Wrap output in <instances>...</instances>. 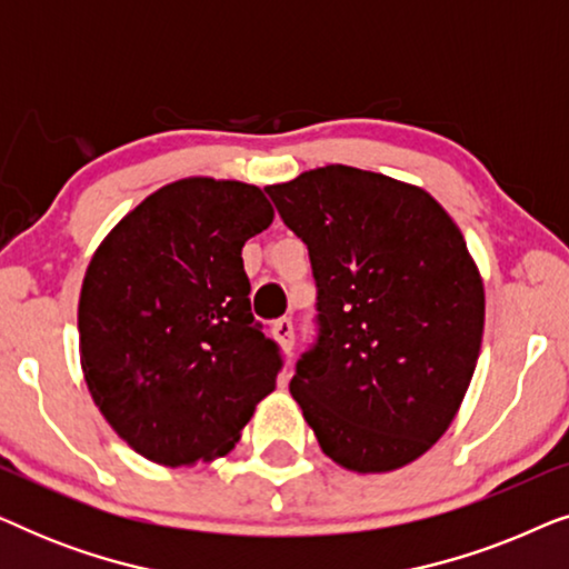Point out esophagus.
I'll return each instance as SVG.
<instances>
[{"label": "esophagus", "instance_id": "1", "mask_svg": "<svg viewBox=\"0 0 569 569\" xmlns=\"http://www.w3.org/2000/svg\"><path fill=\"white\" fill-rule=\"evenodd\" d=\"M274 337L279 341V347H282L287 355H290L292 352V345H295L292 318H279V321H274Z\"/></svg>", "mask_w": 569, "mask_h": 569}]
</instances>
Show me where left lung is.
<instances>
[{
	"label": "left lung",
	"mask_w": 569,
	"mask_h": 569,
	"mask_svg": "<svg viewBox=\"0 0 569 569\" xmlns=\"http://www.w3.org/2000/svg\"><path fill=\"white\" fill-rule=\"evenodd\" d=\"M308 246L318 345L290 393L341 469L386 473L425 456L453 422L477 370L485 282L438 199L349 166L267 186Z\"/></svg>",
	"instance_id": "1"
}]
</instances>
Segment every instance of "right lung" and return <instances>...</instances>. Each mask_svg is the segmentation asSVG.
I'll return each mask as SVG.
<instances>
[{
	"instance_id": "right-lung-1",
	"label": "right lung",
	"mask_w": 569,
	"mask_h": 569,
	"mask_svg": "<svg viewBox=\"0 0 569 569\" xmlns=\"http://www.w3.org/2000/svg\"><path fill=\"white\" fill-rule=\"evenodd\" d=\"M271 220L259 186L189 176L139 201L92 253L77 308L84 383L147 461L228 456L277 388L282 360L240 256Z\"/></svg>"
}]
</instances>
